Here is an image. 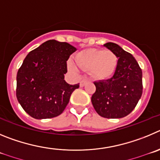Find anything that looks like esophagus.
<instances>
[{"label":"esophagus","mask_w":160,"mask_h":160,"mask_svg":"<svg viewBox=\"0 0 160 160\" xmlns=\"http://www.w3.org/2000/svg\"><path fill=\"white\" fill-rule=\"evenodd\" d=\"M88 80H89L88 78H87V77H84V78H83L81 81H80V87H83V86L85 85V83H87Z\"/></svg>","instance_id":"1"}]
</instances>
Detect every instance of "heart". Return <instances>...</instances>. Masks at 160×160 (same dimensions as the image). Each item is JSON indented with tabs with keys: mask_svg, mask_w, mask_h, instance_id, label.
<instances>
[{
	"mask_svg": "<svg viewBox=\"0 0 160 160\" xmlns=\"http://www.w3.org/2000/svg\"><path fill=\"white\" fill-rule=\"evenodd\" d=\"M75 61L81 69L91 70L92 74L99 79L111 77L117 66V57L109 50L88 48L77 53ZM70 68L75 69V66L69 64Z\"/></svg>",
	"mask_w": 160,
	"mask_h": 160,
	"instance_id": "obj_1",
	"label": "heart"
}]
</instances>
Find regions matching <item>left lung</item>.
I'll return each mask as SVG.
<instances>
[{
  "instance_id": "left-lung-1",
  "label": "left lung",
  "mask_w": 160,
  "mask_h": 160,
  "mask_svg": "<svg viewBox=\"0 0 160 160\" xmlns=\"http://www.w3.org/2000/svg\"><path fill=\"white\" fill-rule=\"evenodd\" d=\"M103 46L119 59L112 78L94 82L92 103L102 117L119 119L130 114L142 96V70L133 56L120 46L112 42Z\"/></svg>"
}]
</instances>
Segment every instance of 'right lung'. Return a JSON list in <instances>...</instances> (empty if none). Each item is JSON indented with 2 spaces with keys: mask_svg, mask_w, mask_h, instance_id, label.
Segmentation results:
<instances>
[{
  "mask_svg": "<svg viewBox=\"0 0 160 160\" xmlns=\"http://www.w3.org/2000/svg\"><path fill=\"white\" fill-rule=\"evenodd\" d=\"M77 48L49 40L30 52L17 75V98L25 112L37 119L58 116L80 84L64 80L67 60Z\"/></svg>",
  "mask_w": 160,
  "mask_h": 160,
  "instance_id": "add662e5",
  "label": "right lung"
}]
</instances>
